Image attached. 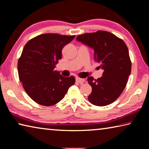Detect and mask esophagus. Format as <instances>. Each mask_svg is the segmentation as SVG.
Returning <instances> with one entry per match:
<instances>
[{"label":"esophagus","instance_id":"esophagus-1","mask_svg":"<svg viewBox=\"0 0 149 149\" xmlns=\"http://www.w3.org/2000/svg\"><path fill=\"white\" fill-rule=\"evenodd\" d=\"M85 79H83V78H80V77H76V81L79 84H83V83L85 82Z\"/></svg>","mask_w":149,"mask_h":149}]
</instances>
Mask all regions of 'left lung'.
Masks as SVG:
<instances>
[{
    "label": "left lung",
    "instance_id": "8db88e82",
    "mask_svg": "<svg viewBox=\"0 0 149 149\" xmlns=\"http://www.w3.org/2000/svg\"><path fill=\"white\" fill-rule=\"evenodd\" d=\"M76 40L94 49L95 60L104 70L97 79L89 77L92 87L88 100L95 106L104 107L114 102L122 94L132 70L129 50L122 39L106 31L79 35Z\"/></svg>",
    "mask_w": 149,
    "mask_h": 149
}]
</instances>
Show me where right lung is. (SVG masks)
<instances>
[{
	"label": "right lung",
	"mask_w": 149,
	"mask_h": 149,
	"mask_svg": "<svg viewBox=\"0 0 149 149\" xmlns=\"http://www.w3.org/2000/svg\"><path fill=\"white\" fill-rule=\"evenodd\" d=\"M75 35H39L27 42L17 62L19 81L29 97L37 104L50 107L60 102L72 85L74 76L65 77L55 70L62 50Z\"/></svg>",
	"instance_id": "add662e5"
}]
</instances>
